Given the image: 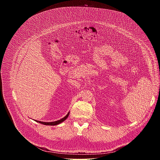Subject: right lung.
<instances>
[{
    "mask_svg": "<svg viewBox=\"0 0 160 160\" xmlns=\"http://www.w3.org/2000/svg\"><path fill=\"white\" fill-rule=\"evenodd\" d=\"M69 115H70V112H68L64 118H62V119H61V120H59L56 121V122H43L37 121V120H36V122H38V123H41V124L45 125H58V124L62 123V122H64V121L68 117V116H69Z\"/></svg>",
    "mask_w": 160,
    "mask_h": 160,
    "instance_id": "right-lung-1",
    "label": "right lung"
}]
</instances>
